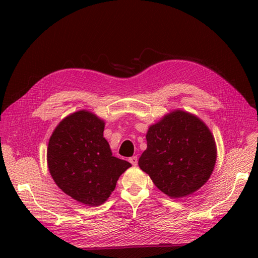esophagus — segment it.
I'll return each instance as SVG.
<instances>
[{"label": "esophagus", "instance_id": "obj_1", "mask_svg": "<svg viewBox=\"0 0 258 258\" xmlns=\"http://www.w3.org/2000/svg\"><path fill=\"white\" fill-rule=\"evenodd\" d=\"M129 161H130L134 166H137V165H138V156H132V157L129 158Z\"/></svg>", "mask_w": 258, "mask_h": 258}]
</instances>
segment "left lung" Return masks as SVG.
<instances>
[{"mask_svg": "<svg viewBox=\"0 0 258 258\" xmlns=\"http://www.w3.org/2000/svg\"><path fill=\"white\" fill-rule=\"evenodd\" d=\"M146 141L139 166L171 198L198 190L212 173L215 141L196 116L183 111L165 116L148 129Z\"/></svg>", "mask_w": 258, "mask_h": 258, "instance_id": "left-lung-1", "label": "left lung"}]
</instances>
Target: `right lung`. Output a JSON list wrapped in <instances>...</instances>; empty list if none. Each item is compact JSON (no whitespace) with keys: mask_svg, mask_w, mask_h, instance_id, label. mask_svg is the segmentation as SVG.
Segmentation results:
<instances>
[{"mask_svg":"<svg viewBox=\"0 0 258 258\" xmlns=\"http://www.w3.org/2000/svg\"><path fill=\"white\" fill-rule=\"evenodd\" d=\"M104 122L92 113L68 116L49 139L47 162L54 183L70 197L100 206L131 163L114 157L103 138Z\"/></svg>","mask_w":258,"mask_h":258,"instance_id":"obj_1","label":"right lung"}]
</instances>
